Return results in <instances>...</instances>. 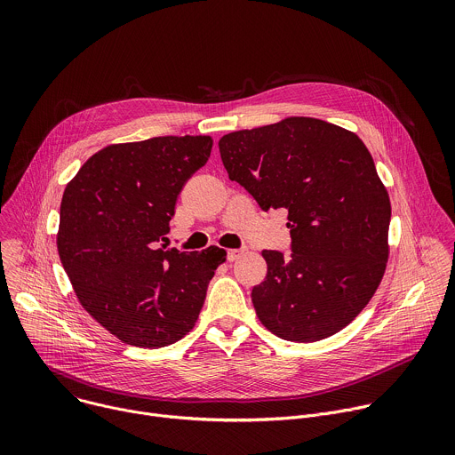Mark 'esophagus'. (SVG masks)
I'll list each match as a JSON object with an SVG mask.
<instances>
[{
    "label": "esophagus",
    "instance_id": "34e87169",
    "mask_svg": "<svg viewBox=\"0 0 455 455\" xmlns=\"http://www.w3.org/2000/svg\"><path fill=\"white\" fill-rule=\"evenodd\" d=\"M244 251H246L244 248H232V250H228V251H227L228 261H237V259H239Z\"/></svg>",
    "mask_w": 455,
    "mask_h": 455
}]
</instances>
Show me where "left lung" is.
I'll use <instances>...</instances> for the list:
<instances>
[{"label":"left lung","mask_w":455,"mask_h":455,"mask_svg":"<svg viewBox=\"0 0 455 455\" xmlns=\"http://www.w3.org/2000/svg\"><path fill=\"white\" fill-rule=\"evenodd\" d=\"M220 153L265 212L288 209L291 253L263 251L268 274L251 290L259 320L291 342L339 333L374 295L388 257L391 202L371 153L309 116L228 133Z\"/></svg>","instance_id":"8db88e82"}]
</instances>
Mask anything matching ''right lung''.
<instances>
[{
    "label": "right lung",
    "mask_w": 455,
    "mask_h": 455,
    "mask_svg": "<svg viewBox=\"0 0 455 455\" xmlns=\"http://www.w3.org/2000/svg\"><path fill=\"white\" fill-rule=\"evenodd\" d=\"M211 137H155L95 153L67 185L57 250L84 309L129 346L164 347L198 320L227 251L158 246Z\"/></svg>",
    "instance_id": "add662e5"
}]
</instances>
